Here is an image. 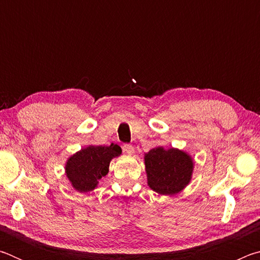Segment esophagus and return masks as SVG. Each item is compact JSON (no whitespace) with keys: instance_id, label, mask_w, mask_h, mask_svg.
<instances>
[{"instance_id":"esophagus-1","label":"esophagus","mask_w":260,"mask_h":260,"mask_svg":"<svg viewBox=\"0 0 260 260\" xmlns=\"http://www.w3.org/2000/svg\"><path fill=\"white\" fill-rule=\"evenodd\" d=\"M122 150H124L126 153H128V155H132V153H134V147L132 146V144L126 143L122 146Z\"/></svg>"}]
</instances>
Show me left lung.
Here are the masks:
<instances>
[{
    "label": "left lung",
    "mask_w": 260,
    "mask_h": 260,
    "mask_svg": "<svg viewBox=\"0 0 260 260\" xmlns=\"http://www.w3.org/2000/svg\"><path fill=\"white\" fill-rule=\"evenodd\" d=\"M148 184L160 195H174L187 186L192 173V160L178 149H151L144 156Z\"/></svg>",
    "instance_id": "left-lung-1"
}]
</instances>
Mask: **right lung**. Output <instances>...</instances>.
<instances>
[{"label": "right lung", "instance_id": "add662e5", "mask_svg": "<svg viewBox=\"0 0 260 260\" xmlns=\"http://www.w3.org/2000/svg\"><path fill=\"white\" fill-rule=\"evenodd\" d=\"M120 153L121 148L112 143L109 147L89 146L70 157L65 169L72 186L80 192L93 190L108 174L110 160Z\"/></svg>", "mask_w": 260, "mask_h": 260}]
</instances>
